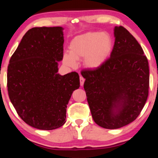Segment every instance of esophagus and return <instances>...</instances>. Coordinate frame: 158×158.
Here are the masks:
<instances>
[{"mask_svg": "<svg viewBox=\"0 0 158 158\" xmlns=\"http://www.w3.org/2000/svg\"><path fill=\"white\" fill-rule=\"evenodd\" d=\"M84 82H85V79H84L83 77H82V76L80 77V83H81V86L83 85Z\"/></svg>", "mask_w": 158, "mask_h": 158, "instance_id": "34e87169", "label": "esophagus"}]
</instances>
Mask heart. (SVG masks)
Returning a JSON list of instances; mask_svg holds the SVG:
<instances>
[{
  "label": "heart",
  "mask_w": 158,
  "mask_h": 158,
  "mask_svg": "<svg viewBox=\"0 0 158 158\" xmlns=\"http://www.w3.org/2000/svg\"><path fill=\"white\" fill-rule=\"evenodd\" d=\"M112 47V39L106 32H86L71 40L69 52L63 54L62 61L70 67L76 65V60H83L85 68L95 70L106 60Z\"/></svg>",
  "instance_id": "1"
}]
</instances>
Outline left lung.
Returning a JSON list of instances; mask_svg holds the SVG:
<instances>
[{"label":"left lung","instance_id":"left-lung-1","mask_svg":"<svg viewBox=\"0 0 158 158\" xmlns=\"http://www.w3.org/2000/svg\"><path fill=\"white\" fill-rule=\"evenodd\" d=\"M114 48L100 68L84 70V89L92 117L98 126L114 129L135 121L148 97V61L136 39L114 27Z\"/></svg>","mask_w":158,"mask_h":158}]
</instances>
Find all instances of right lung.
<instances>
[{
    "label": "right lung",
    "mask_w": 158,
    "mask_h": 158,
    "mask_svg": "<svg viewBox=\"0 0 158 158\" xmlns=\"http://www.w3.org/2000/svg\"><path fill=\"white\" fill-rule=\"evenodd\" d=\"M63 28L34 27L23 36L8 66L10 102L23 122L52 130L65 123L67 105L80 87L79 75L58 72L63 57Z\"/></svg>",
    "instance_id": "1"
}]
</instances>
